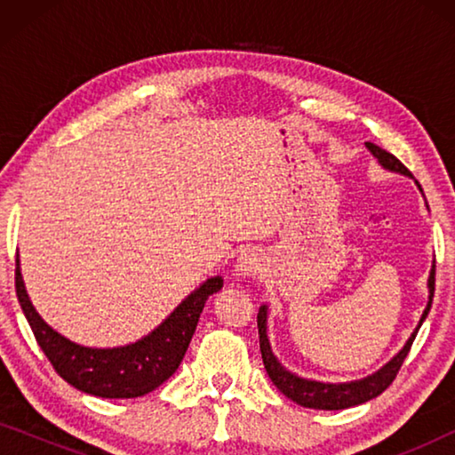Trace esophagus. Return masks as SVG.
I'll return each mask as SVG.
<instances>
[{
  "instance_id": "obj_1",
  "label": "esophagus",
  "mask_w": 455,
  "mask_h": 455,
  "mask_svg": "<svg viewBox=\"0 0 455 455\" xmlns=\"http://www.w3.org/2000/svg\"><path fill=\"white\" fill-rule=\"evenodd\" d=\"M259 271V263L257 259H254V254H244V257H240L238 260V275H254V273Z\"/></svg>"
}]
</instances>
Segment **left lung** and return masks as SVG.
<instances>
[{"mask_svg":"<svg viewBox=\"0 0 455 455\" xmlns=\"http://www.w3.org/2000/svg\"><path fill=\"white\" fill-rule=\"evenodd\" d=\"M366 148L375 155L379 159V164L383 167H387L391 172H400V173H408V167L402 164L395 155H391L385 151V148L372 145V142H366ZM428 304L422 313V319L419 323V327L422 325V321L427 319L428 310H431L433 304V294H435V265L431 269V275H428ZM257 325H259V341H260V356H263V364L267 369V375L273 381V385L282 391L285 397H290L291 402H296L298 406L304 408H315V410H344V408H352L358 406V403H364L377 397L379 394H383L385 389L394 383V379L400 372L403 360H406L410 347H412V341L419 333V327L412 333V338L406 341L403 350L397 354V356L383 366L381 371L375 372V375L363 379V381H354V383H319V381H308V379L296 377L294 372L285 371L282 364L277 363V358L273 356L269 339H267V307L259 308L257 315Z\"/></svg>","mask_w":455,"mask_h":455,"instance_id":"8db88e82","label":"left lung"}]
</instances>
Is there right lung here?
I'll list each match as a JSON object with an SVG mask.
<instances>
[{"instance_id":"1","label":"right lung","mask_w":455,"mask_h":455,"mask_svg":"<svg viewBox=\"0 0 455 455\" xmlns=\"http://www.w3.org/2000/svg\"><path fill=\"white\" fill-rule=\"evenodd\" d=\"M14 279L22 313L33 329L36 344L41 346L55 372L84 394L111 397V400L145 395L176 372L195 335L204 302L223 285L220 275L207 279L147 338L124 347L97 350V347L74 344L41 319L24 290L18 259Z\"/></svg>"}]
</instances>
